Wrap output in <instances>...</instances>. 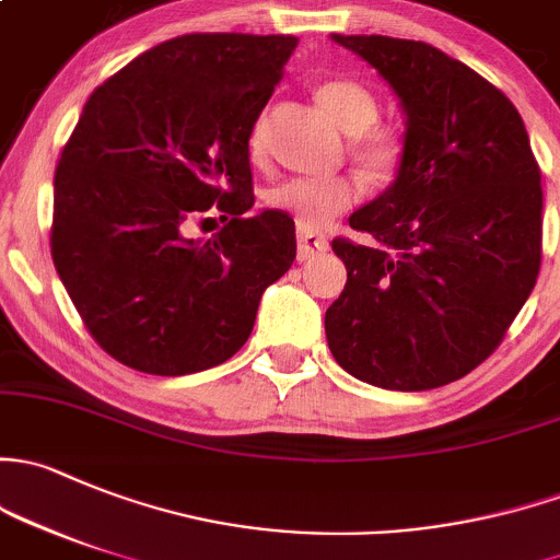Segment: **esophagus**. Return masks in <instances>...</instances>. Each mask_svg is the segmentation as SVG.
<instances>
[{
  "instance_id": "34e87169",
  "label": "esophagus",
  "mask_w": 560,
  "mask_h": 560,
  "mask_svg": "<svg viewBox=\"0 0 560 560\" xmlns=\"http://www.w3.org/2000/svg\"><path fill=\"white\" fill-rule=\"evenodd\" d=\"M329 249V241L322 233L308 231V228H300L298 231V260L300 262H308L314 260L316 255Z\"/></svg>"
}]
</instances>
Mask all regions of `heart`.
Masks as SVG:
<instances>
[{
	"mask_svg": "<svg viewBox=\"0 0 560 560\" xmlns=\"http://www.w3.org/2000/svg\"><path fill=\"white\" fill-rule=\"evenodd\" d=\"M316 98L346 133H354L351 155L364 172L375 179H392L402 168L408 139L402 128L378 122V96L364 82L351 78L327 80L316 88ZM249 152L255 161L265 155V117L252 128ZM359 198L362 185L349 174L327 179H287L268 192L270 206L295 217L300 228H325L359 203Z\"/></svg>",
	"mask_w": 560,
	"mask_h": 560,
	"instance_id": "heart-1",
	"label": "heart"
}]
</instances>
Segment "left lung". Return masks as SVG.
<instances>
[{
  "instance_id": "obj_1",
  "label": "left lung",
  "mask_w": 560,
  "mask_h": 560,
  "mask_svg": "<svg viewBox=\"0 0 560 560\" xmlns=\"http://www.w3.org/2000/svg\"><path fill=\"white\" fill-rule=\"evenodd\" d=\"M332 39L394 88L408 155L349 220L375 244L332 241L349 279L325 316L329 351L373 386H445L497 351L537 284L542 172L521 112L467 63L416 39Z\"/></svg>"
}]
</instances>
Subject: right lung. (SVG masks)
<instances>
[{"label": "right lung", "mask_w": 560, "mask_h": 560, "mask_svg": "<svg viewBox=\"0 0 560 560\" xmlns=\"http://www.w3.org/2000/svg\"><path fill=\"white\" fill-rule=\"evenodd\" d=\"M295 45L290 34H182L82 107L56 166L50 255L117 362L150 375L222 364L249 338L265 287L295 262L292 217L249 214L252 128ZM209 210L221 231L187 240Z\"/></svg>", "instance_id": "obj_1"}]
</instances>
